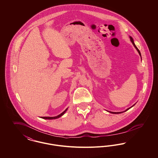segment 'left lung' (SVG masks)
Masks as SVG:
<instances>
[{"instance_id": "1", "label": "left lung", "mask_w": 158, "mask_h": 158, "mask_svg": "<svg viewBox=\"0 0 158 158\" xmlns=\"http://www.w3.org/2000/svg\"><path fill=\"white\" fill-rule=\"evenodd\" d=\"M130 40H131V43H133V45H134V46H135V48H136V50H137V52H139V54H140V56H141V53H140V51H139V49H138V48H137V47H136V45H135V43H134V41H133V38H132V37H130ZM132 106H131V107H132ZM131 107H130V108H128V109H127V110H126V111H127V110H129V109H130V108H131ZM109 112H110V113H112V114H120V113H123V112H117H117H111V111H109Z\"/></svg>"}]
</instances>
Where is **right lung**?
Here are the masks:
<instances>
[{
  "label": "right lung",
  "mask_w": 158,
  "mask_h": 158,
  "mask_svg": "<svg viewBox=\"0 0 158 158\" xmlns=\"http://www.w3.org/2000/svg\"><path fill=\"white\" fill-rule=\"evenodd\" d=\"M68 108L66 110H65V111H64L63 113H61L59 115H58L57 116H56V117H43L42 118H44V119H48V120H53V119H56V118H58L60 117L61 116H62L65 112L67 111Z\"/></svg>",
  "instance_id": "1"
}]
</instances>
